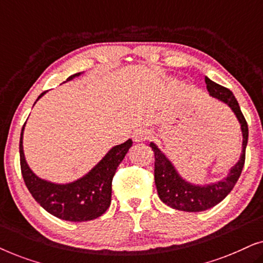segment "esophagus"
Segmentation results:
<instances>
[{
  "mask_svg": "<svg viewBox=\"0 0 263 263\" xmlns=\"http://www.w3.org/2000/svg\"><path fill=\"white\" fill-rule=\"evenodd\" d=\"M151 133L147 130V129H138V130L134 132L133 134V139H134L135 142H142L146 141L147 139L149 138Z\"/></svg>",
  "mask_w": 263,
  "mask_h": 263,
  "instance_id": "34e87169",
  "label": "esophagus"
}]
</instances>
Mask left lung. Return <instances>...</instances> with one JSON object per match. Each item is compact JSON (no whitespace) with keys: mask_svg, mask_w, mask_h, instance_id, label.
I'll list each match as a JSON object with an SVG mask.
<instances>
[{"mask_svg":"<svg viewBox=\"0 0 263 263\" xmlns=\"http://www.w3.org/2000/svg\"><path fill=\"white\" fill-rule=\"evenodd\" d=\"M204 81H206L207 91L210 92V96L225 103L236 115L243 135L242 153H240L239 160L230 168L228 176L224 179L210 183V184L199 185L185 181L176 170L174 164L158 148L156 143L151 142L149 146L152 147L154 159H156L154 161V182H156L158 195L165 204L178 211L202 212L221 202L238 181L239 176L242 174L244 161H246V148L249 132H248L247 121L240 111L238 102L229 88L218 85L217 82L212 81L207 77L204 78Z\"/></svg>","mask_w":263,"mask_h":263,"instance_id":"obj_1","label":"left lung"}]
</instances>
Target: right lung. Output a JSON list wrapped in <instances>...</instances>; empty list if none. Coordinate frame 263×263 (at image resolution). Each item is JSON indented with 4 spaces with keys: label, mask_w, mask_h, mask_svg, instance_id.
Instances as JSON below:
<instances>
[{
    "label": "right lung",
    "mask_w": 263,
    "mask_h": 263,
    "mask_svg": "<svg viewBox=\"0 0 263 263\" xmlns=\"http://www.w3.org/2000/svg\"><path fill=\"white\" fill-rule=\"evenodd\" d=\"M81 74L71 75L67 81L73 80ZM45 93H42L38 99ZM25 124L20 135V166L25 184L34 200L50 214L67 221H88L105 213L111 203V184L115 172L132 147V140L129 139L121 145L114 146L103 159L81 178L66 184H59L39 178L28 166L23 147Z\"/></svg>",
    "instance_id": "right-lung-1"
}]
</instances>
